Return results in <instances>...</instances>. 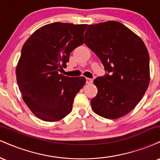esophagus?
<instances>
[{"mask_svg": "<svg viewBox=\"0 0 160 160\" xmlns=\"http://www.w3.org/2000/svg\"><path fill=\"white\" fill-rule=\"evenodd\" d=\"M93 82V80L92 79H90V78H86V82L87 84H90L92 82Z\"/></svg>", "mask_w": 160, "mask_h": 160, "instance_id": "obj_1", "label": "esophagus"}]
</instances>
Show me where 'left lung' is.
I'll use <instances>...</instances> for the list:
<instances>
[{
  "label": "left lung",
  "instance_id": "left-lung-1",
  "mask_svg": "<svg viewBox=\"0 0 160 160\" xmlns=\"http://www.w3.org/2000/svg\"><path fill=\"white\" fill-rule=\"evenodd\" d=\"M85 44L93 51L108 72L95 79L97 95L91 100L97 114L117 119L132 111L150 82L149 53L143 40L116 21L89 25Z\"/></svg>",
  "mask_w": 160,
  "mask_h": 160
}]
</instances>
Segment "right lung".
I'll list each match as a JSON object with an SVG mask.
<instances>
[{
	"instance_id": "add662e5",
	"label": "right lung",
	"mask_w": 160,
	"mask_h": 160,
	"mask_svg": "<svg viewBox=\"0 0 160 160\" xmlns=\"http://www.w3.org/2000/svg\"><path fill=\"white\" fill-rule=\"evenodd\" d=\"M87 25L54 22L34 32L24 43L16 66V80L23 101L42 120L58 121L72 111L83 77L61 74L70 53L83 43Z\"/></svg>"
}]
</instances>
